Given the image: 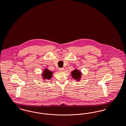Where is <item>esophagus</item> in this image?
Instances as JSON below:
<instances>
[{"label": "esophagus", "instance_id": "obj_1", "mask_svg": "<svg viewBox=\"0 0 126 126\" xmlns=\"http://www.w3.org/2000/svg\"><path fill=\"white\" fill-rule=\"evenodd\" d=\"M59 71L60 72H63L64 71V68H59Z\"/></svg>", "mask_w": 126, "mask_h": 126}]
</instances>
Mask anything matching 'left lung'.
Returning a JSON list of instances; mask_svg holds the SVG:
<instances>
[{"label": "left lung", "mask_w": 126, "mask_h": 126, "mask_svg": "<svg viewBox=\"0 0 126 126\" xmlns=\"http://www.w3.org/2000/svg\"><path fill=\"white\" fill-rule=\"evenodd\" d=\"M81 72L77 69L74 70L71 72L72 78L75 79H77L78 81L80 80V79L81 78Z\"/></svg>", "instance_id": "8db88e82"}]
</instances>
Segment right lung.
<instances>
[{
  "label": "right lung",
  "instance_id": "obj_1",
  "mask_svg": "<svg viewBox=\"0 0 126 126\" xmlns=\"http://www.w3.org/2000/svg\"><path fill=\"white\" fill-rule=\"evenodd\" d=\"M52 75V72L48 70V69H45L44 72L42 73V75L44 79H49L51 78Z\"/></svg>",
  "mask_w": 126,
  "mask_h": 126
}]
</instances>
